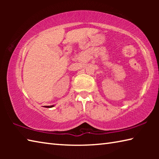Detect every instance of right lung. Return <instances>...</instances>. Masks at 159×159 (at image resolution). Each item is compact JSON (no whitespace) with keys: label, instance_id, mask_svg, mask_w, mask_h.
I'll return each instance as SVG.
<instances>
[{"label":"right lung","instance_id":"1","mask_svg":"<svg viewBox=\"0 0 159 159\" xmlns=\"http://www.w3.org/2000/svg\"><path fill=\"white\" fill-rule=\"evenodd\" d=\"M45 107H46V108H51V107H53L54 105H51V106H44Z\"/></svg>","mask_w":159,"mask_h":159}]
</instances>
